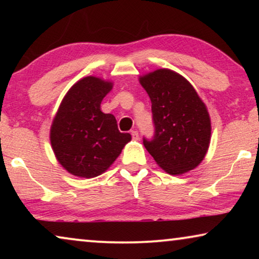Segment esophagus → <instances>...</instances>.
<instances>
[{"label":"esophagus","instance_id":"obj_1","mask_svg":"<svg viewBox=\"0 0 259 259\" xmlns=\"http://www.w3.org/2000/svg\"><path fill=\"white\" fill-rule=\"evenodd\" d=\"M131 136H132L133 140H138V139H139V133H138V131H136V130L131 131Z\"/></svg>","mask_w":259,"mask_h":259}]
</instances>
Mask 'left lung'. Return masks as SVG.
Returning <instances> with one entry per match:
<instances>
[{
	"instance_id": "1",
	"label": "left lung",
	"mask_w": 259,
	"mask_h": 259,
	"mask_svg": "<svg viewBox=\"0 0 259 259\" xmlns=\"http://www.w3.org/2000/svg\"><path fill=\"white\" fill-rule=\"evenodd\" d=\"M140 83L152 102L154 133L143 139L148 153L169 175L197 167L210 145L211 121L192 84L169 69L141 76Z\"/></svg>"
}]
</instances>
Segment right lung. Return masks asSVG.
Returning a JSON list of instances; mask_svg holds the SVG:
<instances>
[{"instance_id": "add662e5", "label": "right lung", "mask_w": 259, "mask_h": 259, "mask_svg": "<svg viewBox=\"0 0 259 259\" xmlns=\"http://www.w3.org/2000/svg\"><path fill=\"white\" fill-rule=\"evenodd\" d=\"M112 83L95 76L77 81L60 105L51 128L55 157L67 171L76 177L93 178L111 166L130 133H121L113 114L101 112L102 99Z\"/></svg>"}]
</instances>
